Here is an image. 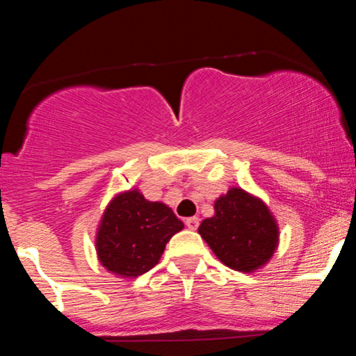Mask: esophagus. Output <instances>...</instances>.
I'll list each match as a JSON object with an SVG mask.
<instances>
[{"mask_svg": "<svg viewBox=\"0 0 356 356\" xmlns=\"http://www.w3.org/2000/svg\"><path fill=\"white\" fill-rule=\"evenodd\" d=\"M186 226L189 227V229H192V231H195L197 229V226H199V218H187L186 219Z\"/></svg>", "mask_w": 356, "mask_h": 356, "instance_id": "obj_1", "label": "esophagus"}]
</instances>
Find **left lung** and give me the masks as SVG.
I'll return each mask as SVG.
<instances>
[{
  "instance_id": "8db88e82",
  "label": "left lung",
  "mask_w": 356,
  "mask_h": 356,
  "mask_svg": "<svg viewBox=\"0 0 356 356\" xmlns=\"http://www.w3.org/2000/svg\"><path fill=\"white\" fill-rule=\"evenodd\" d=\"M199 234L227 268L252 273L271 259L280 227L269 207L241 187H231L214 202V216L204 219Z\"/></svg>"
}]
</instances>
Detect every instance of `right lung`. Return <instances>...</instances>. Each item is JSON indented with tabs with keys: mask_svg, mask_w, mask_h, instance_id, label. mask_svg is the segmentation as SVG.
<instances>
[{
	"mask_svg": "<svg viewBox=\"0 0 356 356\" xmlns=\"http://www.w3.org/2000/svg\"><path fill=\"white\" fill-rule=\"evenodd\" d=\"M184 229L164 202H150L138 189L118 192L102 214L95 248L100 264L118 277H137L161 259L165 244Z\"/></svg>",
	"mask_w": 356,
	"mask_h": 356,
	"instance_id": "right-lung-1",
	"label": "right lung"
}]
</instances>
